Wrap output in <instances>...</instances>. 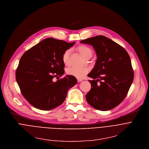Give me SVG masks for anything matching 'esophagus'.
Instances as JSON below:
<instances>
[{
    "mask_svg": "<svg viewBox=\"0 0 149 149\" xmlns=\"http://www.w3.org/2000/svg\"><path fill=\"white\" fill-rule=\"evenodd\" d=\"M77 81H78V82L81 81L82 80H83V79H80V78H77Z\"/></svg>",
    "mask_w": 149,
    "mask_h": 149,
    "instance_id": "obj_1",
    "label": "esophagus"
}]
</instances>
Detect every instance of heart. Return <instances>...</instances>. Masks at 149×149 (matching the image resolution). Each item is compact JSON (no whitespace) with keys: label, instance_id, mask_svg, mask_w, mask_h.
Here are the masks:
<instances>
[{"label":"heart","instance_id":"obj_1","mask_svg":"<svg viewBox=\"0 0 149 149\" xmlns=\"http://www.w3.org/2000/svg\"><path fill=\"white\" fill-rule=\"evenodd\" d=\"M77 50L80 54V55L84 58L88 57H91L92 54V52L91 49L86 45H81L77 47ZM70 56V50L67 49L65 50L62 56V60L65 65L69 64V59ZM89 69L88 68H70L67 70V73L69 75L73 76L77 78H83L89 72Z\"/></svg>","mask_w":149,"mask_h":149}]
</instances>
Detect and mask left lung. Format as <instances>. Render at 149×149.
<instances>
[{"label": "left lung", "instance_id": "obj_1", "mask_svg": "<svg viewBox=\"0 0 149 149\" xmlns=\"http://www.w3.org/2000/svg\"><path fill=\"white\" fill-rule=\"evenodd\" d=\"M80 42L92 45L97 56L94 68L88 75L93 80L89 81L91 89L86 95L87 102L100 111L116 107L125 99L134 79L128 53L120 45L103 36Z\"/></svg>", "mask_w": 149, "mask_h": 149}]
</instances>
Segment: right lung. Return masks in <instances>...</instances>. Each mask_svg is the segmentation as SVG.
Instances as JSON below:
<instances>
[{
    "mask_svg": "<svg viewBox=\"0 0 149 149\" xmlns=\"http://www.w3.org/2000/svg\"><path fill=\"white\" fill-rule=\"evenodd\" d=\"M75 42L48 38L31 47L21 57L16 80L21 93L33 107L50 110L65 100L68 90L77 84L75 77L64 73L63 53ZM58 80L54 81V78Z\"/></svg>",
    "mask_w": 149,
    "mask_h": 149,
    "instance_id": "add662e5",
    "label": "right lung"
}]
</instances>
